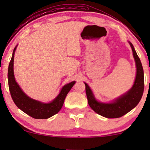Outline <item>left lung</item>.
Masks as SVG:
<instances>
[{
    "instance_id": "obj_1",
    "label": "left lung",
    "mask_w": 150,
    "mask_h": 150,
    "mask_svg": "<svg viewBox=\"0 0 150 150\" xmlns=\"http://www.w3.org/2000/svg\"><path fill=\"white\" fill-rule=\"evenodd\" d=\"M129 44L131 46L137 68L135 82L130 90L117 98L113 102L101 103L95 99L91 89L85 82L86 94L89 106L98 114L106 118H116L124 116L138 104L143 94L144 87L143 68L134 46L130 42Z\"/></svg>"
}]
</instances>
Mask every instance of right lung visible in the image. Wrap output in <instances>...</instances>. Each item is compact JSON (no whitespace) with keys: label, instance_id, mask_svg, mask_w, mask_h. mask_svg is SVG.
Wrapping results in <instances>:
<instances>
[{"label":"right lung","instance_id":"obj_1","mask_svg":"<svg viewBox=\"0 0 150 150\" xmlns=\"http://www.w3.org/2000/svg\"><path fill=\"white\" fill-rule=\"evenodd\" d=\"M17 46L13 51V56L8 66V86L12 99L18 107L23 112L27 113L36 119H46L53 115L56 114L63 106L67 94L75 85V81L70 82L64 85L61 89L58 95L50 103H42L41 101L34 100L26 95L22 90L20 86L15 81L13 71V62H14L15 51Z\"/></svg>","mask_w":150,"mask_h":150}]
</instances>
